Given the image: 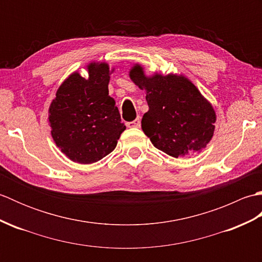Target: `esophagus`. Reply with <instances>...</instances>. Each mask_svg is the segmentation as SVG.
I'll list each match as a JSON object with an SVG mask.
<instances>
[{"mask_svg":"<svg viewBox=\"0 0 262 262\" xmlns=\"http://www.w3.org/2000/svg\"><path fill=\"white\" fill-rule=\"evenodd\" d=\"M126 125H127V127H129V128H134V127L138 128V127H141V118H140V117H137L135 120L128 121Z\"/></svg>","mask_w":262,"mask_h":262,"instance_id":"obj_1","label":"esophagus"}]
</instances>
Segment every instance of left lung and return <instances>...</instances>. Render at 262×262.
<instances>
[{"mask_svg":"<svg viewBox=\"0 0 262 262\" xmlns=\"http://www.w3.org/2000/svg\"><path fill=\"white\" fill-rule=\"evenodd\" d=\"M130 80L146 93L148 111L142 129L153 145L170 157H190L214 135L216 113L197 86L182 74L146 75L141 64L129 70Z\"/></svg>","mask_w":262,"mask_h":262,"instance_id":"obj_1","label":"left lung"}]
</instances>
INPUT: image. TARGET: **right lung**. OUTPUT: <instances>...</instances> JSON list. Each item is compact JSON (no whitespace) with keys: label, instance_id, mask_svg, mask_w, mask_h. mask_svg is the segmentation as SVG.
Wrapping results in <instances>:
<instances>
[{"label":"right lung","instance_id":"add662e5","mask_svg":"<svg viewBox=\"0 0 262 262\" xmlns=\"http://www.w3.org/2000/svg\"><path fill=\"white\" fill-rule=\"evenodd\" d=\"M86 71L88 79L75 71L64 80L48 110L55 144L80 164L107 157L126 129L115 99L109 96L110 74L115 69L105 62H90Z\"/></svg>","mask_w":262,"mask_h":262}]
</instances>
